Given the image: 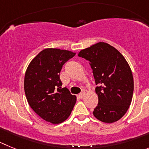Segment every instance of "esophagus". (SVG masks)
Wrapping results in <instances>:
<instances>
[{"instance_id":"1","label":"esophagus","mask_w":149,"mask_h":149,"mask_svg":"<svg viewBox=\"0 0 149 149\" xmlns=\"http://www.w3.org/2000/svg\"><path fill=\"white\" fill-rule=\"evenodd\" d=\"M85 91H82V92H81L79 94V97L80 98H83L84 96H85Z\"/></svg>"}]
</instances>
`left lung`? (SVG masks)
Listing matches in <instances>:
<instances>
[{
  "label": "left lung",
  "mask_w": 149,
  "mask_h": 149,
  "mask_svg": "<svg viewBox=\"0 0 149 149\" xmlns=\"http://www.w3.org/2000/svg\"><path fill=\"white\" fill-rule=\"evenodd\" d=\"M79 57L88 61L95 80L98 103L94 117L106 123L119 120L126 113L134 93V79L127 62L119 52L106 42L82 49Z\"/></svg>",
  "instance_id": "8db88e82"
}]
</instances>
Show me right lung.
Wrapping results in <instances>:
<instances>
[{
	"label": "right lung",
	"mask_w": 149,
	"mask_h": 149,
	"mask_svg": "<svg viewBox=\"0 0 149 149\" xmlns=\"http://www.w3.org/2000/svg\"><path fill=\"white\" fill-rule=\"evenodd\" d=\"M76 53L46 49L31 61L24 76V88L30 107L42 119L59 124L69 117L76 97L61 88L60 72Z\"/></svg>",
	"instance_id": "1"
}]
</instances>
